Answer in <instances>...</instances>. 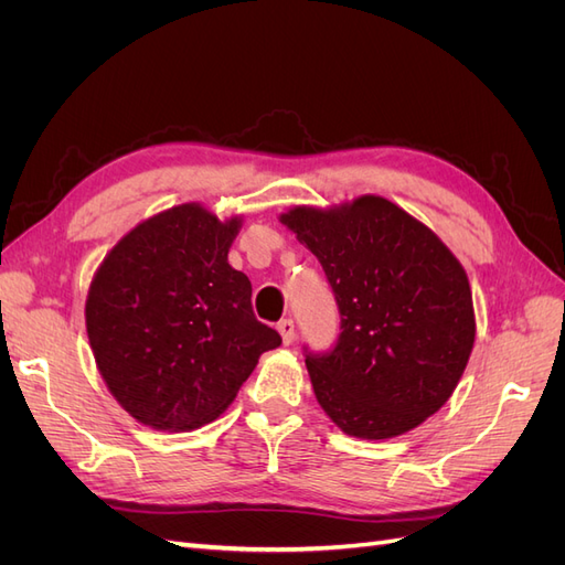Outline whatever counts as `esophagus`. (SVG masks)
I'll list each match as a JSON object with an SVG mask.
<instances>
[{
	"mask_svg": "<svg viewBox=\"0 0 565 565\" xmlns=\"http://www.w3.org/2000/svg\"><path fill=\"white\" fill-rule=\"evenodd\" d=\"M278 332H280V337H282V344H292L295 341V320L292 318H285V320H280L278 322Z\"/></svg>",
	"mask_w": 565,
	"mask_h": 565,
	"instance_id": "esophagus-1",
	"label": "esophagus"
}]
</instances>
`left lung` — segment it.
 Listing matches in <instances>:
<instances>
[{
  "mask_svg": "<svg viewBox=\"0 0 565 565\" xmlns=\"http://www.w3.org/2000/svg\"><path fill=\"white\" fill-rule=\"evenodd\" d=\"M328 276L337 344L303 349L316 398L341 431L382 440L446 405L473 349L469 278L436 233L377 195L280 216Z\"/></svg>",
  "mask_w": 565,
  "mask_h": 565,
  "instance_id": "8db88e82",
  "label": "left lung"
}]
</instances>
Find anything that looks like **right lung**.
I'll return each instance as SVG.
<instances>
[{"instance_id":"add662e5","label":"right lung","mask_w":565,"mask_h":565,"mask_svg":"<svg viewBox=\"0 0 565 565\" xmlns=\"http://www.w3.org/2000/svg\"><path fill=\"white\" fill-rule=\"evenodd\" d=\"M241 218L195 202L136 226L96 270L89 344L117 403L141 424L185 431L216 419L282 344L252 311V282L228 264Z\"/></svg>"}]
</instances>
